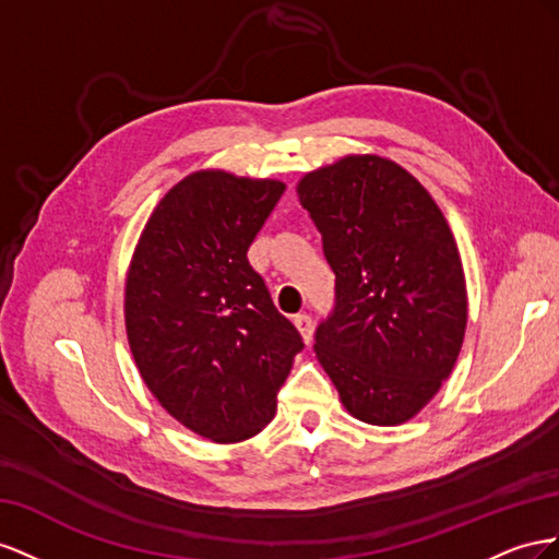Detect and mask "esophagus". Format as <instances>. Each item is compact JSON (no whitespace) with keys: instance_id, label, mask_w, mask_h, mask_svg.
Listing matches in <instances>:
<instances>
[{"instance_id":"1","label":"esophagus","mask_w":559,"mask_h":559,"mask_svg":"<svg viewBox=\"0 0 559 559\" xmlns=\"http://www.w3.org/2000/svg\"><path fill=\"white\" fill-rule=\"evenodd\" d=\"M293 323H295L297 332L301 334V340H305V344H309L311 337H313V323H311V318H309L307 313H297V316L293 318Z\"/></svg>"}]
</instances>
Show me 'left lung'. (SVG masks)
<instances>
[{
  "label": "left lung",
  "mask_w": 559,
  "mask_h": 559,
  "mask_svg": "<svg viewBox=\"0 0 559 559\" xmlns=\"http://www.w3.org/2000/svg\"><path fill=\"white\" fill-rule=\"evenodd\" d=\"M323 236L337 307L316 358L350 417L401 426L454 370L468 290L454 234L414 175L379 154H346L297 182Z\"/></svg>",
  "instance_id": "left-lung-1"
}]
</instances>
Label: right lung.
Instances as JSON below:
<instances>
[{"label":"right lung","instance_id":"right-lung-1","mask_svg":"<svg viewBox=\"0 0 559 559\" xmlns=\"http://www.w3.org/2000/svg\"><path fill=\"white\" fill-rule=\"evenodd\" d=\"M283 191L276 178L189 173L156 203L126 271L135 368L175 421L211 442L266 428L305 346L248 262Z\"/></svg>","mask_w":559,"mask_h":559}]
</instances>
